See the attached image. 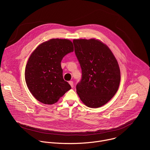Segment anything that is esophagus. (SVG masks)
I'll return each instance as SVG.
<instances>
[{
    "label": "esophagus",
    "instance_id": "1",
    "mask_svg": "<svg viewBox=\"0 0 150 150\" xmlns=\"http://www.w3.org/2000/svg\"><path fill=\"white\" fill-rule=\"evenodd\" d=\"M69 83L70 84L71 87L72 88H73V87H74V82H73L72 81H69Z\"/></svg>",
    "mask_w": 150,
    "mask_h": 150
}]
</instances>
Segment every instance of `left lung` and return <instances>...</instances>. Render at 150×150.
<instances>
[{"instance_id": "obj_1", "label": "left lung", "mask_w": 150, "mask_h": 150, "mask_svg": "<svg viewBox=\"0 0 150 150\" xmlns=\"http://www.w3.org/2000/svg\"><path fill=\"white\" fill-rule=\"evenodd\" d=\"M75 53L82 69L76 93L82 103L91 108L105 104L119 87L120 71L110 49L95 38L74 39Z\"/></svg>"}]
</instances>
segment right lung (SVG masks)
<instances>
[{
    "mask_svg": "<svg viewBox=\"0 0 150 150\" xmlns=\"http://www.w3.org/2000/svg\"><path fill=\"white\" fill-rule=\"evenodd\" d=\"M74 52L68 39L52 38L40 44L30 55L25 71V82L30 93L40 102L53 104L71 89L63 78L61 61Z\"/></svg>",
    "mask_w": 150,
    "mask_h": 150,
    "instance_id": "right-lung-1",
    "label": "right lung"
}]
</instances>
